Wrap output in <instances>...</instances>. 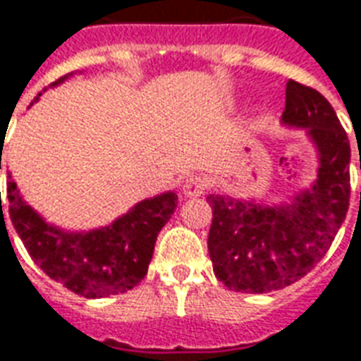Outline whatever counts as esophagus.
Here are the masks:
<instances>
[{
    "mask_svg": "<svg viewBox=\"0 0 361 361\" xmlns=\"http://www.w3.org/2000/svg\"><path fill=\"white\" fill-rule=\"evenodd\" d=\"M208 189V180L202 174H189L183 181V192L187 197H199Z\"/></svg>",
    "mask_w": 361,
    "mask_h": 361,
    "instance_id": "34e87169",
    "label": "esophagus"
}]
</instances>
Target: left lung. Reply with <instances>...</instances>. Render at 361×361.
Here are the masks:
<instances>
[{
  "instance_id": "left-lung-1",
  "label": "left lung",
  "mask_w": 361,
  "mask_h": 361,
  "mask_svg": "<svg viewBox=\"0 0 361 361\" xmlns=\"http://www.w3.org/2000/svg\"><path fill=\"white\" fill-rule=\"evenodd\" d=\"M282 121L309 128L320 151L318 180L284 206L208 197V252L216 276L233 291L269 293L301 280L326 255L348 212L350 142L331 104L290 79Z\"/></svg>"
}]
</instances>
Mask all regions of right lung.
I'll list each match as a JSON object with an SVG mask.
<instances>
[{
  "label": "right lung",
  "mask_w": 361,
  "mask_h": 361,
  "mask_svg": "<svg viewBox=\"0 0 361 361\" xmlns=\"http://www.w3.org/2000/svg\"><path fill=\"white\" fill-rule=\"evenodd\" d=\"M60 81L64 77L52 85ZM7 202L11 221L35 265L77 295L100 299L126 293L144 280L157 236L178 208V195L144 200L109 227L90 233H64L45 224L22 200L13 180L7 181Z\"/></svg>",
  "instance_id": "1"
}]
</instances>
